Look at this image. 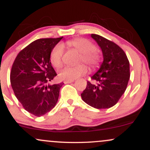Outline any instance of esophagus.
Returning <instances> with one entry per match:
<instances>
[{
  "label": "esophagus",
  "instance_id": "34e87169",
  "mask_svg": "<svg viewBox=\"0 0 150 150\" xmlns=\"http://www.w3.org/2000/svg\"><path fill=\"white\" fill-rule=\"evenodd\" d=\"M74 80H65L64 81V83L65 84H69L71 83V82H73Z\"/></svg>",
  "mask_w": 150,
  "mask_h": 150
}]
</instances>
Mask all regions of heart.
<instances>
[{
  "mask_svg": "<svg viewBox=\"0 0 150 150\" xmlns=\"http://www.w3.org/2000/svg\"><path fill=\"white\" fill-rule=\"evenodd\" d=\"M68 46L80 53V61L85 62L89 66L94 68L99 64V56L95 51V46L90 41L84 38H77L67 42ZM64 49L61 44H57L50 53V61L55 68L61 67ZM87 72L85 65L80 64L75 67H65L58 73V77L62 80H70L77 78Z\"/></svg>",
  "mask_w": 150,
  "mask_h": 150,
  "instance_id": "1",
  "label": "heart"
}]
</instances>
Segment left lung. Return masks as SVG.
I'll return each instance as SVG.
<instances>
[{"instance_id":"obj_1","label":"left lung","mask_w":150,"mask_h":150,"mask_svg":"<svg viewBox=\"0 0 150 150\" xmlns=\"http://www.w3.org/2000/svg\"><path fill=\"white\" fill-rule=\"evenodd\" d=\"M91 37L100 47L104 61L99 69L91 76L97 84L87 82L81 97L95 108H111L126 89L130 79V63L123 50L115 43L98 34H92Z\"/></svg>"}]
</instances>
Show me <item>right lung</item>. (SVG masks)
<instances>
[{"mask_svg": "<svg viewBox=\"0 0 150 150\" xmlns=\"http://www.w3.org/2000/svg\"><path fill=\"white\" fill-rule=\"evenodd\" d=\"M63 37L40 39L22 49L15 58L10 82L15 97L26 111L42 116L56 106L63 82L46 85L57 75L50 53Z\"/></svg>", "mask_w": 150, "mask_h": 150, "instance_id": "add662e5", "label": "right lung"}]
</instances>
